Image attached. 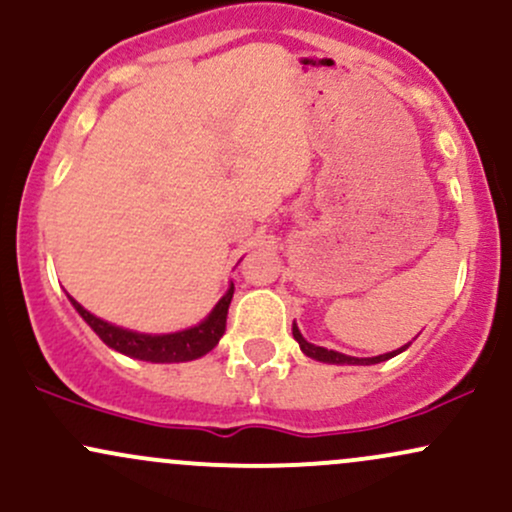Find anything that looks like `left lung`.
<instances>
[{
  "label": "left lung",
  "mask_w": 512,
  "mask_h": 512,
  "mask_svg": "<svg viewBox=\"0 0 512 512\" xmlns=\"http://www.w3.org/2000/svg\"><path fill=\"white\" fill-rule=\"evenodd\" d=\"M293 339H296L298 346H301V351L305 356L315 358V361H322V363H337V366H373V363H383L387 358L402 354V351L409 349V344H404L402 349L397 351H390V354H380V356H370V358H356V356H346V354H339V351H332V349H325V346H317V344H310L308 339L303 337L301 330H298V325L293 322Z\"/></svg>",
  "instance_id": "obj_1"
}]
</instances>
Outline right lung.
<instances>
[{
    "label": "right lung",
    "mask_w": 512,
    "mask_h": 512,
    "mask_svg": "<svg viewBox=\"0 0 512 512\" xmlns=\"http://www.w3.org/2000/svg\"><path fill=\"white\" fill-rule=\"evenodd\" d=\"M67 298L74 305L76 313L84 317L86 325L103 339L105 346H110L117 354L151 363H185L209 354L219 344L223 332H226V315L233 298V284L228 286V291L223 293L219 303L214 305V310L202 322H197L195 327H187V330L168 334H146L127 330V327L113 325V322L101 320V317L88 313L84 305L74 301L72 296Z\"/></svg>",
    "instance_id": "1"
}]
</instances>
